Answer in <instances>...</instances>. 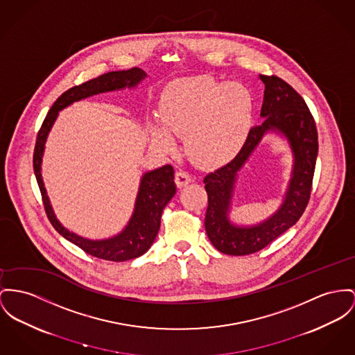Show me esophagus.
Returning <instances> with one entry per match:
<instances>
[{
    "label": "esophagus",
    "instance_id": "obj_1",
    "mask_svg": "<svg viewBox=\"0 0 355 355\" xmlns=\"http://www.w3.org/2000/svg\"><path fill=\"white\" fill-rule=\"evenodd\" d=\"M175 180H176V186L179 189H182V187H186L187 184L192 182V178L189 176V173H187L186 171H178Z\"/></svg>",
    "mask_w": 355,
    "mask_h": 355
}]
</instances>
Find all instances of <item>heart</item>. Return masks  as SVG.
Instances as JSON below:
<instances>
[{
  "label": "heart",
  "instance_id": "heart-1",
  "mask_svg": "<svg viewBox=\"0 0 355 355\" xmlns=\"http://www.w3.org/2000/svg\"><path fill=\"white\" fill-rule=\"evenodd\" d=\"M253 107V95L245 86L193 76L166 87L160 99V119L168 132L184 137L192 162L219 166L232 162L243 146ZM166 130L157 125L149 128L153 144L171 152L175 141Z\"/></svg>",
  "mask_w": 355,
  "mask_h": 355
}]
</instances>
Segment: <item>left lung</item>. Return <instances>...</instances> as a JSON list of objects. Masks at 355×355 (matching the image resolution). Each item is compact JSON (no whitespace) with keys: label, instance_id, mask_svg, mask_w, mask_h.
<instances>
[{"label":"left lung","instance_id":"left-lung-1","mask_svg":"<svg viewBox=\"0 0 355 355\" xmlns=\"http://www.w3.org/2000/svg\"><path fill=\"white\" fill-rule=\"evenodd\" d=\"M265 85L259 126H253L236 157L209 173L205 189L209 206L206 233L215 249L229 256L256 253L292 227L304 213L311 196L318 157V130L307 103L292 86L276 75H260ZM268 131L286 136L294 153V168L284 205L272 217L253 227H236L228 219L236 172Z\"/></svg>","mask_w":355,"mask_h":355}]
</instances>
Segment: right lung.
Segmentation results:
<instances>
[{
	"label": "right lung",
	"mask_w": 355,
	"mask_h": 355,
	"mask_svg": "<svg viewBox=\"0 0 355 355\" xmlns=\"http://www.w3.org/2000/svg\"><path fill=\"white\" fill-rule=\"evenodd\" d=\"M145 76L146 73L142 71L141 69L135 67L126 71L107 72L92 80H87L79 86H73L55 101V103L49 109L47 117L37 133L35 152H33V171L36 175L39 189L42 192L43 205H44L48 219L60 236H64L66 239L79 246L83 252L96 259L121 262V261L137 259L145 252H148V249L152 246L155 238L159 233L163 210L168 205V202L176 193L175 171L172 166L166 164L155 171L146 172L142 176L136 205H135V211L130 220L128 222L126 227L117 236L107 238V239L93 241L69 232L56 219L53 210L49 205V199L42 179V159H43L44 145L47 141L48 133L62 109L70 106L76 101L85 99L92 95L122 90L125 87H129V89L136 87Z\"/></svg>",
	"instance_id": "1"
}]
</instances>
